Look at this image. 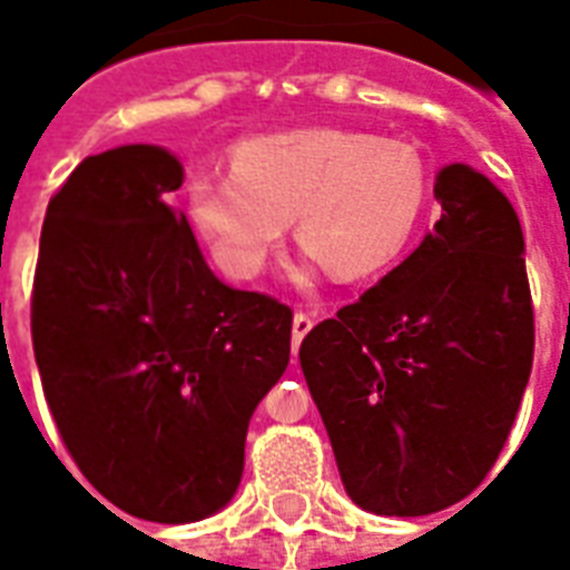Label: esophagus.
<instances>
[{"mask_svg":"<svg viewBox=\"0 0 570 570\" xmlns=\"http://www.w3.org/2000/svg\"><path fill=\"white\" fill-rule=\"evenodd\" d=\"M313 325H316V320H313L311 313H302V311L295 313L293 316V348L302 346V340L311 334Z\"/></svg>","mask_w":570,"mask_h":570,"instance_id":"obj_1","label":"esophagus"}]
</instances>
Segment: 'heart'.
Here are the masks:
<instances>
[{
	"label": "heart",
	"instance_id": "heart-1",
	"mask_svg": "<svg viewBox=\"0 0 570 570\" xmlns=\"http://www.w3.org/2000/svg\"><path fill=\"white\" fill-rule=\"evenodd\" d=\"M429 177L402 141L311 127L257 136L233 150V174L197 171L189 213L230 275L254 277L286 222L331 277L387 266L423 215Z\"/></svg>",
	"mask_w": 570,
	"mask_h": 570
}]
</instances>
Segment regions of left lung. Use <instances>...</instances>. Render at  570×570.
<instances>
[{"instance_id": "1", "label": "left lung", "mask_w": 570, "mask_h": 570, "mask_svg": "<svg viewBox=\"0 0 570 570\" xmlns=\"http://www.w3.org/2000/svg\"><path fill=\"white\" fill-rule=\"evenodd\" d=\"M420 248L302 340L298 361L348 497L416 518L500 459L535 348L521 222L485 174L446 165Z\"/></svg>"}]
</instances>
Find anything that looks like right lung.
<instances>
[{"mask_svg":"<svg viewBox=\"0 0 570 570\" xmlns=\"http://www.w3.org/2000/svg\"><path fill=\"white\" fill-rule=\"evenodd\" d=\"M150 145L88 156L52 195L31 284L43 396L120 512L189 523L239 488L254 407L289 364L293 311L209 272Z\"/></svg>","mask_w":570,"mask_h":570,"instance_id":"1","label":"right lung"}]
</instances>
